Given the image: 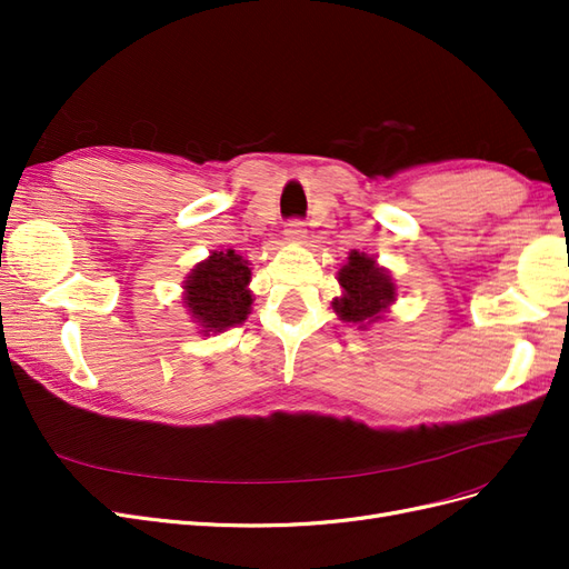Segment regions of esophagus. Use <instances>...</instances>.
I'll list each match as a JSON object with an SVG mask.
<instances>
[{
	"label": "esophagus",
	"instance_id": "esophagus-1",
	"mask_svg": "<svg viewBox=\"0 0 569 569\" xmlns=\"http://www.w3.org/2000/svg\"><path fill=\"white\" fill-rule=\"evenodd\" d=\"M284 237L289 239V242H303V239H306V226H303V220H299V218L289 220L287 228H284Z\"/></svg>",
	"mask_w": 569,
	"mask_h": 569
}]
</instances>
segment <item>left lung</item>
Returning <instances> with one entry per match:
<instances>
[{
    "label": "left lung",
    "instance_id": "obj_1",
    "mask_svg": "<svg viewBox=\"0 0 569 569\" xmlns=\"http://www.w3.org/2000/svg\"><path fill=\"white\" fill-rule=\"evenodd\" d=\"M339 284L343 297L335 299V308L341 320L347 322H370L393 301V282L389 274L377 268L372 258L353 251L349 263L339 270Z\"/></svg>",
    "mask_w": 569,
    "mask_h": 569
}]
</instances>
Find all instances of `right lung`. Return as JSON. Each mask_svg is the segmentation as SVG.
I'll use <instances>...</instances> for the list:
<instances>
[{"label": "right lung", "instance_id": "1", "mask_svg": "<svg viewBox=\"0 0 569 569\" xmlns=\"http://www.w3.org/2000/svg\"><path fill=\"white\" fill-rule=\"evenodd\" d=\"M251 280L249 263L230 251H213L209 261L199 263L184 282V303L203 332H222L226 327L244 322L251 311Z\"/></svg>", "mask_w": 569, "mask_h": 569}]
</instances>
